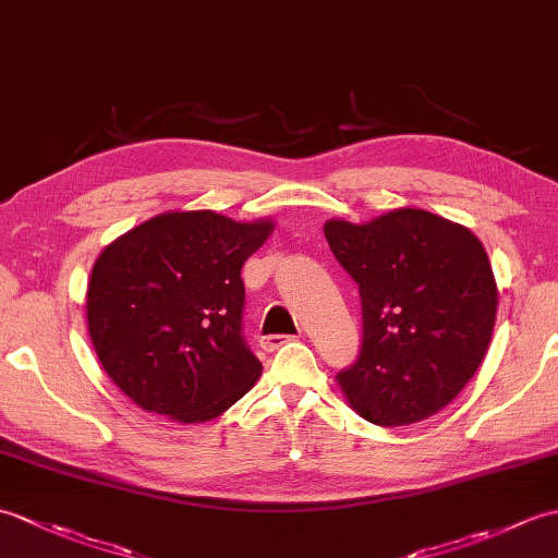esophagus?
I'll use <instances>...</instances> for the list:
<instances>
[{"mask_svg":"<svg viewBox=\"0 0 558 558\" xmlns=\"http://www.w3.org/2000/svg\"><path fill=\"white\" fill-rule=\"evenodd\" d=\"M290 340H294V338L292 336H264L258 342H260V348H264L266 352H272V350H278V348L286 345V342H290Z\"/></svg>","mask_w":558,"mask_h":558,"instance_id":"34e87169","label":"esophagus"}]
</instances>
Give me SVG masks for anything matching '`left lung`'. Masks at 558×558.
<instances>
[{"mask_svg":"<svg viewBox=\"0 0 558 558\" xmlns=\"http://www.w3.org/2000/svg\"><path fill=\"white\" fill-rule=\"evenodd\" d=\"M324 234L362 298L360 357L336 376L350 408L378 426L432 417L489 350L499 290L482 242L422 208L330 218Z\"/></svg>","mask_w":558,"mask_h":558,"instance_id":"8db88e82","label":"left lung"}]
</instances>
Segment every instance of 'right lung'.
Segmentation results:
<instances>
[{"mask_svg":"<svg viewBox=\"0 0 558 558\" xmlns=\"http://www.w3.org/2000/svg\"><path fill=\"white\" fill-rule=\"evenodd\" d=\"M276 222L168 210L102 248L86 322L105 374L146 412L216 420L248 393L260 362L242 338L244 260Z\"/></svg>","mask_w":558,"mask_h":558,"instance_id":"right-lung-1","label":"right lung"}]
</instances>
